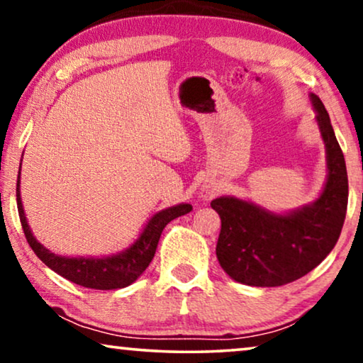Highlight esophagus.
Here are the masks:
<instances>
[{
  "label": "esophagus",
  "mask_w": 363,
  "mask_h": 363,
  "mask_svg": "<svg viewBox=\"0 0 363 363\" xmlns=\"http://www.w3.org/2000/svg\"><path fill=\"white\" fill-rule=\"evenodd\" d=\"M201 197L203 199V201H207L208 197H212V191H211V189H202V191H201Z\"/></svg>",
  "instance_id": "34e87169"
}]
</instances>
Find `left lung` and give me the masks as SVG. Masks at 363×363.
Returning <instances> with one entry per match:
<instances>
[{"instance_id": "left-lung-1", "label": "left lung", "mask_w": 363, "mask_h": 363, "mask_svg": "<svg viewBox=\"0 0 363 363\" xmlns=\"http://www.w3.org/2000/svg\"><path fill=\"white\" fill-rule=\"evenodd\" d=\"M309 99L328 162L319 197L284 213L232 196L211 202L222 220L216 248L218 263L237 283L274 288L296 281L313 272L339 240L349 201L345 160L324 104L314 94Z\"/></svg>"}]
</instances>
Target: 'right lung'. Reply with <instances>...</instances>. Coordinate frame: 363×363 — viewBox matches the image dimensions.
Wrapping results in <instances>:
<instances>
[{
	"mask_svg": "<svg viewBox=\"0 0 363 363\" xmlns=\"http://www.w3.org/2000/svg\"><path fill=\"white\" fill-rule=\"evenodd\" d=\"M21 166H19L18 186H16V202L18 212L21 218V225L29 247L34 250L45 267H49L60 277L69 279L84 288L91 289H120L135 283L141 277L143 272L151 263L155 257L157 242L164 227L174 218L186 216L192 211L191 203H177V206L162 208L156 212L143 228L140 237L133 242L123 252L108 255V257H62L55 255L39 243L30 232L26 213L21 201Z\"/></svg>",
	"mask_w": 363,
	"mask_h": 363,
	"instance_id": "add662e5",
	"label": "right lung"
}]
</instances>
